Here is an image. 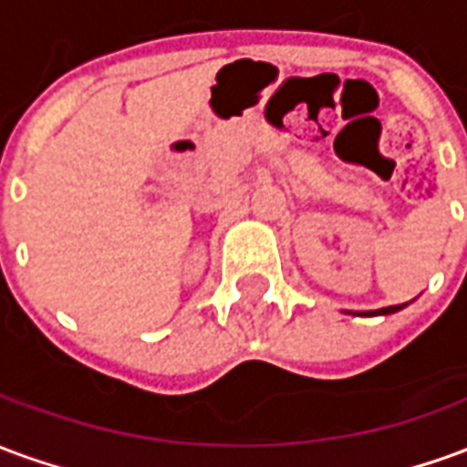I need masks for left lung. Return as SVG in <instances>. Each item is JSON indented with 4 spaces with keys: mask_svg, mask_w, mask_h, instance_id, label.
Returning a JSON list of instances; mask_svg holds the SVG:
<instances>
[{
    "mask_svg": "<svg viewBox=\"0 0 467 467\" xmlns=\"http://www.w3.org/2000/svg\"><path fill=\"white\" fill-rule=\"evenodd\" d=\"M402 310V305H390V307H380V310H370L368 315H390V313H398Z\"/></svg>",
    "mask_w": 467,
    "mask_h": 467,
    "instance_id": "left-lung-1",
    "label": "left lung"
}]
</instances>
